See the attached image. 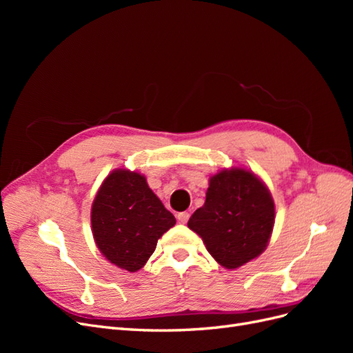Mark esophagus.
Instances as JSON below:
<instances>
[{"instance_id":"34e87169","label":"esophagus","mask_w":353,"mask_h":353,"mask_svg":"<svg viewBox=\"0 0 353 353\" xmlns=\"http://www.w3.org/2000/svg\"><path fill=\"white\" fill-rule=\"evenodd\" d=\"M190 218V213L188 212H179L176 215V219L181 222V223H185Z\"/></svg>"}]
</instances>
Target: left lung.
Here are the masks:
<instances>
[{
	"instance_id": "left-lung-1",
	"label": "left lung",
	"mask_w": 353,
	"mask_h": 353,
	"mask_svg": "<svg viewBox=\"0 0 353 353\" xmlns=\"http://www.w3.org/2000/svg\"><path fill=\"white\" fill-rule=\"evenodd\" d=\"M275 208L270 190L250 170L223 169L209 181L206 201L188 221L208 252L228 270L239 268L268 245Z\"/></svg>"
}]
</instances>
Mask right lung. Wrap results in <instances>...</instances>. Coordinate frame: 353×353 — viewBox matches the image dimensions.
<instances>
[{
  "label": "right lung",
  "mask_w": 353,
  "mask_h": 353,
  "mask_svg": "<svg viewBox=\"0 0 353 353\" xmlns=\"http://www.w3.org/2000/svg\"><path fill=\"white\" fill-rule=\"evenodd\" d=\"M175 222L145 178L126 169H116L103 181L91 209L97 248L105 259L130 272L143 268L157 240Z\"/></svg>",
  "instance_id": "right-lung-1"
}]
</instances>
